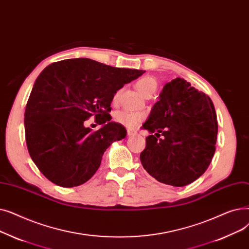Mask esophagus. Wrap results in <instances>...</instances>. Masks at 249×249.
I'll list each match as a JSON object with an SVG mask.
<instances>
[{"instance_id":"obj_1","label":"esophagus","mask_w":249,"mask_h":249,"mask_svg":"<svg viewBox=\"0 0 249 249\" xmlns=\"http://www.w3.org/2000/svg\"><path fill=\"white\" fill-rule=\"evenodd\" d=\"M137 134V132H135V131H132V129H127V136H134V135H136Z\"/></svg>"}]
</instances>
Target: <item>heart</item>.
Masks as SVG:
<instances>
[{
	"label": "heart",
	"mask_w": 249,
	"mask_h": 249,
	"mask_svg": "<svg viewBox=\"0 0 249 249\" xmlns=\"http://www.w3.org/2000/svg\"><path fill=\"white\" fill-rule=\"evenodd\" d=\"M136 87L142 95L145 97H149V96H152L154 92L156 91L157 82L153 77L146 76L137 81ZM120 94H121V91L115 92L112 99L114 103L117 102L118 98H120ZM143 118L144 116L142 114L136 113V112H129V111H120L115 114V121L127 128L136 127L142 121H143Z\"/></svg>",
	"instance_id": "1"
}]
</instances>
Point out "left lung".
Masks as SVG:
<instances>
[{"label":"left lung","instance_id":"obj_1","mask_svg":"<svg viewBox=\"0 0 249 249\" xmlns=\"http://www.w3.org/2000/svg\"><path fill=\"white\" fill-rule=\"evenodd\" d=\"M142 127L152 135L141 163L159 182L184 186L208 169L216 150L217 114L211 98L186 80L176 78L163 87Z\"/></svg>","mask_w":249,"mask_h":249}]
</instances>
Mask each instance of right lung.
I'll return each mask as SVG.
<instances>
[{"label": "right lung", "mask_w": 249, "mask_h": 249, "mask_svg": "<svg viewBox=\"0 0 249 249\" xmlns=\"http://www.w3.org/2000/svg\"><path fill=\"white\" fill-rule=\"evenodd\" d=\"M144 73L90 58H69L42 71L26 104L24 125L29 155L47 179L74 187L95 174L106 149L126 135L110 121L114 94ZM91 116L103 125L97 131L85 126Z\"/></svg>", "instance_id": "obj_1"}]
</instances>
